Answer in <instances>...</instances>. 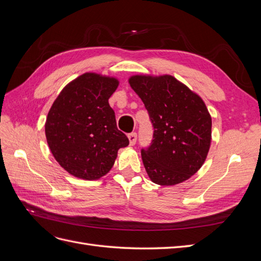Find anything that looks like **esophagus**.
<instances>
[{"instance_id": "esophagus-1", "label": "esophagus", "mask_w": 261, "mask_h": 261, "mask_svg": "<svg viewBox=\"0 0 261 261\" xmlns=\"http://www.w3.org/2000/svg\"><path fill=\"white\" fill-rule=\"evenodd\" d=\"M128 139H129V144L132 146H134L136 144V140H137V133L133 132L130 134H128Z\"/></svg>"}]
</instances>
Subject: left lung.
Segmentation results:
<instances>
[{"instance_id": "obj_1", "label": "left lung", "mask_w": 261, "mask_h": 261, "mask_svg": "<svg viewBox=\"0 0 261 261\" xmlns=\"http://www.w3.org/2000/svg\"><path fill=\"white\" fill-rule=\"evenodd\" d=\"M129 85L143 100L153 127L141 158L153 183H181L198 171L211 143V116L198 94L170 75H136Z\"/></svg>"}]
</instances>
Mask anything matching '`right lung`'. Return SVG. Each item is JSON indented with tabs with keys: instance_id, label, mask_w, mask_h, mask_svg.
I'll list each match as a JSON object with an SVG mask.
<instances>
[{
	"instance_id": "obj_1",
	"label": "right lung",
	"mask_w": 261,
	"mask_h": 261,
	"mask_svg": "<svg viewBox=\"0 0 261 261\" xmlns=\"http://www.w3.org/2000/svg\"><path fill=\"white\" fill-rule=\"evenodd\" d=\"M117 86L113 77L86 73L66 85L53 102L45 122L46 141L69 174L98 179L112 169L117 150L128 146L109 105Z\"/></svg>"
}]
</instances>
